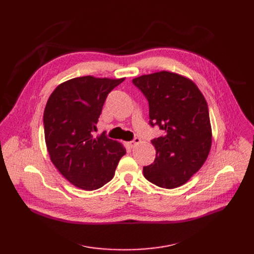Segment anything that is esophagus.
Here are the masks:
<instances>
[{
	"instance_id": "34e87169",
	"label": "esophagus",
	"mask_w": 254,
	"mask_h": 254,
	"mask_svg": "<svg viewBox=\"0 0 254 254\" xmlns=\"http://www.w3.org/2000/svg\"><path fill=\"white\" fill-rule=\"evenodd\" d=\"M140 142H141V139H140V138H138V137H136L134 140L130 141V142H128L127 144H128V146H129L130 148H134L135 146H136V145H138Z\"/></svg>"
}]
</instances>
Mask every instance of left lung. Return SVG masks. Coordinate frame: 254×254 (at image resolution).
<instances>
[{
  "instance_id": "obj_1",
  "label": "left lung",
  "mask_w": 254,
  "mask_h": 254,
  "mask_svg": "<svg viewBox=\"0 0 254 254\" xmlns=\"http://www.w3.org/2000/svg\"><path fill=\"white\" fill-rule=\"evenodd\" d=\"M149 103L151 126L165 134L152 140L154 163L144 167V177L168 190L188 182L202 168L212 145L207 102L191 79L169 71L132 79Z\"/></svg>"
}]
</instances>
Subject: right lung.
Here are the masks:
<instances>
[{
  "label": "right lung",
  "mask_w": 254,
  "mask_h": 254,
  "mask_svg": "<svg viewBox=\"0 0 254 254\" xmlns=\"http://www.w3.org/2000/svg\"><path fill=\"white\" fill-rule=\"evenodd\" d=\"M125 79L72 78L58 85L46 103L43 122L50 161L78 189L102 188L127 153L118 141L92 135L107 96Z\"/></svg>",
  "instance_id": "add662e5"
}]
</instances>
